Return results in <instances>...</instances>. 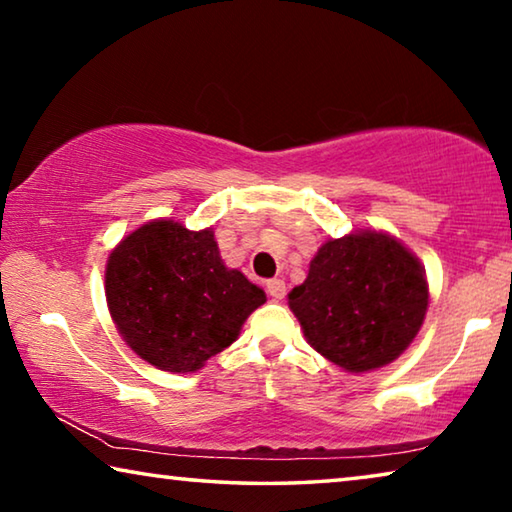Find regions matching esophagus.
Wrapping results in <instances>:
<instances>
[{"mask_svg":"<svg viewBox=\"0 0 512 512\" xmlns=\"http://www.w3.org/2000/svg\"><path fill=\"white\" fill-rule=\"evenodd\" d=\"M266 291H269L271 298H285V294H287L285 280H282V278L269 280V282H266Z\"/></svg>","mask_w":512,"mask_h":512,"instance_id":"34e87169","label":"esophagus"}]
</instances>
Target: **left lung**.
<instances>
[{"label": "left lung", "instance_id": "8db88e82", "mask_svg": "<svg viewBox=\"0 0 512 512\" xmlns=\"http://www.w3.org/2000/svg\"><path fill=\"white\" fill-rule=\"evenodd\" d=\"M289 307L314 351L358 373L389 364L410 346L424 323L428 287L401 241L355 232L323 243Z\"/></svg>", "mask_w": 512, "mask_h": 512}]
</instances>
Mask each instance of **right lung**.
<instances>
[{"instance_id": "right-lung-1", "label": "right lung", "mask_w": 512, "mask_h": 512, "mask_svg": "<svg viewBox=\"0 0 512 512\" xmlns=\"http://www.w3.org/2000/svg\"><path fill=\"white\" fill-rule=\"evenodd\" d=\"M266 300L241 271L225 269L212 230L152 221L107 264V303L129 348L161 371H196L237 339Z\"/></svg>"}]
</instances>
